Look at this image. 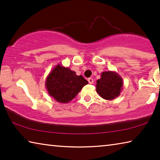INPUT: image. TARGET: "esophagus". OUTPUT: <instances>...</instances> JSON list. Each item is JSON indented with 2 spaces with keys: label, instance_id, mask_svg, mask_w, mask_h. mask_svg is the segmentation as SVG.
Wrapping results in <instances>:
<instances>
[{
  "label": "esophagus",
  "instance_id": "esophagus-1",
  "mask_svg": "<svg viewBox=\"0 0 160 160\" xmlns=\"http://www.w3.org/2000/svg\"><path fill=\"white\" fill-rule=\"evenodd\" d=\"M88 82H89V83L90 84H92L93 82H94V80H93V78H88Z\"/></svg>",
  "mask_w": 160,
  "mask_h": 160
}]
</instances>
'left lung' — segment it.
I'll use <instances>...</instances> for the list:
<instances>
[{
	"label": "left lung",
	"mask_w": 160,
	"mask_h": 160,
	"mask_svg": "<svg viewBox=\"0 0 160 160\" xmlns=\"http://www.w3.org/2000/svg\"><path fill=\"white\" fill-rule=\"evenodd\" d=\"M123 79L115 71H104L97 80L96 91L106 100H112L120 95L123 90Z\"/></svg>",
	"instance_id": "obj_1"
}]
</instances>
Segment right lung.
I'll return each mask as SVG.
<instances>
[{
    "instance_id": "right-lung-1",
    "label": "right lung",
    "mask_w": 160,
    "mask_h": 160,
    "mask_svg": "<svg viewBox=\"0 0 160 160\" xmlns=\"http://www.w3.org/2000/svg\"><path fill=\"white\" fill-rule=\"evenodd\" d=\"M87 84L88 82L82 75L58 64L48 75L45 86L56 102L66 104L73 99Z\"/></svg>"
}]
</instances>
